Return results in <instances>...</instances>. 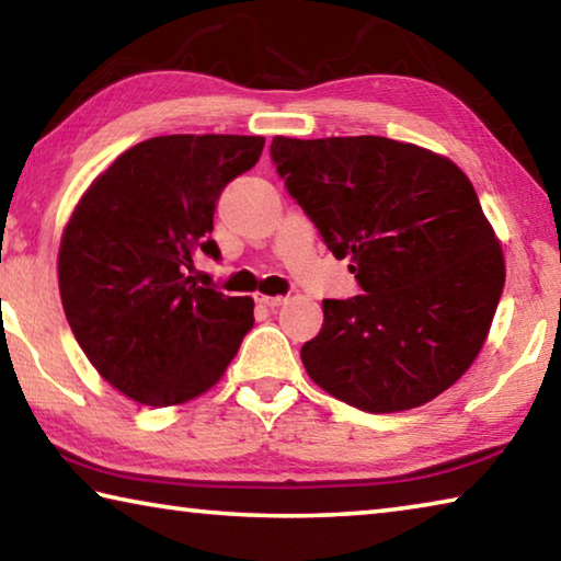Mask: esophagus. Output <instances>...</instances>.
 <instances>
[{"label":"esophagus","mask_w":561,"mask_h":561,"mask_svg":"<svg viewBox=\"0 0 561 561\" xmlns=\"http://www.w3.org/2000/svg\"><path fill=\"white\" fill-rule=\"evenodd\" d=\"M254 301L260 304V307H267V309H277V307H282L284 301V297H267V294H254Z\"/></svg>","instance_id":"obj_1"}]
</instances>
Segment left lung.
I'll return each instance as SVG.
<instances>
[{
	"label": "left lung",
	"mask_w": 561,
	"mask_h": 561,
	"mask_svg": "<svg viewBox=\"0 0 561 561\" xmlns=\"http://www.w3.org/2000/svg\"><path fill=\"white\" fill-rule=\"evenodd\" d=\"M272 160L364 294L324 299L301 346L311 381L368 413L433 401L468 371L495 317L505 260L468 175L383 136H277Z\"/></svg>",
	"instance_id": "8db88e82"
}]
</instances>
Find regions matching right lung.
<instances>
[{
    "label": "right lung",
    "instance_id": "right-lung-1",
    "mask_svg": "<svg viewBox=\"0 0 561 561\" xmlns=\"http://www.w3.org/2000/svg\"><path fill=\"white\" fill-rule=\"evenodd\" d=\"M262 136H158L93 180L66 225L59 291L76 341L106 381L175 405L220 381L254 324L250 297L190 277L220 260L210 237L225 185L257 163Z\"/></svg>",
    "mask_w": 561,
    "mask_h": 561
}]
</instances>
